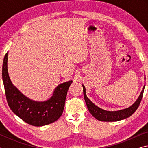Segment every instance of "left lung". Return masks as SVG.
<instances>
[{
    "mask_svg": "<svg viewBox=\"0 0 148 148\" xmlns=\"http://www.w3.org/2000/svg\"><path fill=\"white\" fill-rule=\"evenodd\" d=\"M144 79H146V77H144ZM82 86H83L84 99L89 112L95 118L101 121H119V120L126 119L127 117L131 116L138 108L140 102L142 101L144 90L145 88L144 85L138 98L137 99L134 103L130 107L127 108L125 109L117 110V111H107V110L102 109L92 103L89 99L88 97H87L86 87L84 85H82Z\"/></svg>",
    "mask_w": 148,
    "mask_h": 148,
    "instance_id": "8db88e82",
    "label": "left lung"
}]
</instances>
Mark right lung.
I'll list each match as a JSON object with an SVG mask.
<instances>
[{
    "label": "right lung",
    "instance_id": "right-lung-1",
    "mask_svg": "<svg viewBox=\"0 0 148 148\" xmlns=\"http://www.w3.org/2000/svg\"><path fill=\"white\" fill-rule=\"evenodd\" d=\"M8 52L2 64V81L8 106L12 111L29 125L41 127L57 121L63 112L67 92L72 81L59 84L52 96L46 101L30 99L12 84L8 72Z\"/></svg>",
    "mask_w": 148,
    "mask_h": 148
}]
</instances>
